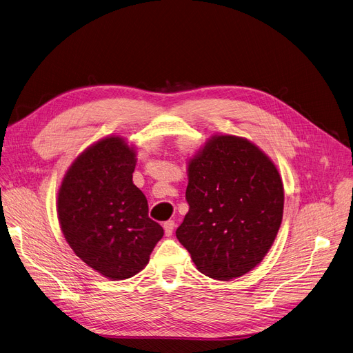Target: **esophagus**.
<instances>
[{"mask_svg":"<svg viewBox=\"0 0 353 353\" xmlns=\"http://www.w3.org/2000/svg\"><path fill=\"white\" fill-rule=\"evenodd\" d=\"M163 227H164V234H166V236L169 237V236H172V234H173L174 221H173V220H169V221H166V223L163 224Z\"/></svg>","mask_w":353,"mask_h":353,"instance_id":"1","label":"esophagus"}]
</instances>
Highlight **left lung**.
<instances>
[{
  "mask_svg": "<svg viewBox=\"0 0 353 353\" xmlns=\"http://www.w3.org/2000/svg\"><path fill=\"white\" fill-rule=\"evenodd\" d=\"M189 213L176 230L204 275L230 281L260 264L278 234L284 184L248 139L211 136L187 163Z\"/></svg>",
  "mask_w": 353,
  "mask_h": 353,
  "instance_id": "obj_1",
  "label": "left lung"
}]
</instances>
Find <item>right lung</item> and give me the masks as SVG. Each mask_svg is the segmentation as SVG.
<instances>
[{
    "mask_svg": "<svg viewBox=\"0 0 353 353\" xmlns=\"http://www.w3.org/2000/svg\"><path fill=\"white\" fill-rule=\"evenodd\" d=\"M136 160V148L123 137H103L74 160L58 190L66 243L88 267L114 281L142 271L164 234L133 184Z\"/></svg>",
    "mask_w": 353,
    "mask_h": 353,
    "instance_id": "add662e5",
    "label": "right lung"
}]
</instances>
